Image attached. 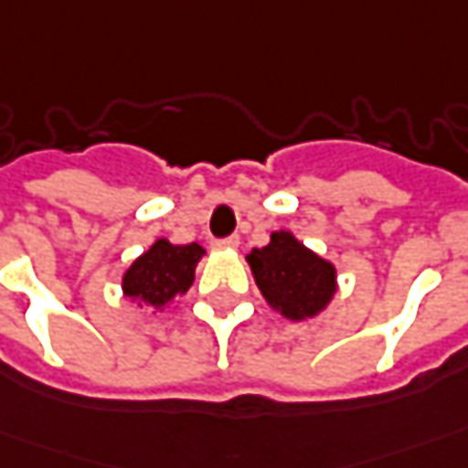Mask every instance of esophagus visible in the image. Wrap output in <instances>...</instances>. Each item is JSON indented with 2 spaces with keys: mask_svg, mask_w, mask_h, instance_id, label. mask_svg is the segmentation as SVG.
Instances as JSON below:
<instances>
[{
  "mask_svg": "<svg viewBox=\"0 0 468 468\" xmlns=\"http://www.w3.org/2000/svg\"><path fill=\"white\" fill-rule=\"evenodd\" d=\"M216 247L218 250H237L239 247V237L231 234V237H224V239H216Z\"/></svg>",
  "mask_w": 468,
  "mask_h": 468,
  "instance_id": "1",
  "label": "esophagus"
}]
</instances>
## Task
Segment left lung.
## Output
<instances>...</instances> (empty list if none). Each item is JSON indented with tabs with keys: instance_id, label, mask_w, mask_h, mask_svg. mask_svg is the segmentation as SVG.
<instances>
[{
	"instance_id": "left-lung-1",
	"label": "left lung",
	"mask_w": 468,
	"mask_h": 468,
	"mask_svg": "<svg viewBox=\"0 0 468 468\" xmlns=\"http://www.w3.org/2000/svg\"><path fill=\"white\" fill-rule=\"evenodd\" d=\"M247 262L267 303L292 321L324 311L336 292L334 265L305 250L290 231H275L267 247L247 254Z\"/></svg>"
}]
</instances>
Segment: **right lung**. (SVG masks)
<instances>
[{"label": "right lung", "instance_id": "1", "mask_svg": "<svg viewBox=\"0 0 468 468\" xmlns=\"http://www.w3.org/2000/svg\"><path fill=\"white\" fill-rule=\"evenodd\" d=\"M201 257L203 247L196 241L170 244L167 239H157L124 272V295L153 308H165L176 295L191 288L193 270Z\"/></svg>", "mask_w": 468, "mask_h": 468}]
</instances>
